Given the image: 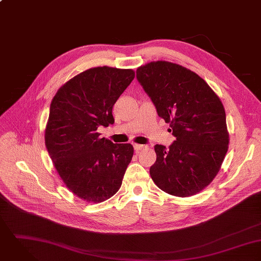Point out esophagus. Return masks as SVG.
<instances>
[{
  "instance_id": "obj_1",
  "label": "esophagus",
  "mask_w": 261,
  "mask_h": 261,
  "mask_svg": "<svg viewBox=\"0 0 261 261\" xmlns=\"http://www.w3.org/2000/svg\"><path fill=\"white\" fill-rule=\"evenodd\" d=\"M133 147H134V150L136 151V152H139L140 150H142V149H144L145 148V146L144 145H141V144H133Z\"/></svg>"
}]
</instances>
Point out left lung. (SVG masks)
Here are the masks:
<instances>
[{
	"label": "left lung",
	"mask_w": 261,
	"mask_h": 261,
	"mask_svg": "<svg viewBox=\"0 0 261 261\" xmlns=\"http://www.w3.org/2000/svg\"><path fill=\"white\" fill-rule=\"evenodd\" d=\"M136 77L176 138L168 149L154 146L151 178L172 196L200 193L217 175L228 150L221 100L201 76L172 62H149L137 68Z\"/></svg>",
	"instance_id": "1"
}]
</instances>
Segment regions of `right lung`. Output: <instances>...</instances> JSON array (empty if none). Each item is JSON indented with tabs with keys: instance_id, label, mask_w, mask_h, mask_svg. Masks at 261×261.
I'll use <instances>...</instances> for the list:
<instances>
[{
	"instance_id": "obj_1",
	"label": "right lung",
	"mask_w": 261,
	"mask_h": 261,
	"mask_svg": "<svg viewBox=\"0 0 261 261\" xmlns=\"http://www.w3.org/2000/svg\"><path fill=\"white\" fill-rule=\"evenodd\" d=\"M135 76L132 69L90 68L65 83L50 104L45 145L59 176L80 199L102 203L120 189L133 156L97 129L114 124L113 106Z\"/></svg>"
}]
</instances>
